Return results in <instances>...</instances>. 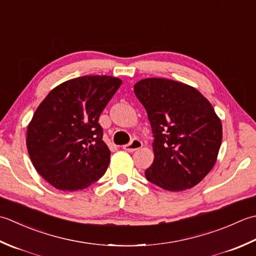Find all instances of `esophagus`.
<instances>
[{
    "mask_svg": "<svg viewBox=\"0 0 256 256\" xmlns=\"http://www.w3.org/2000/svg\"><path fill=\"white\" fill-rule=\"evenodd\" d=\"M142 147V142H140L139 139H132L128 144L124 146V149L129 151V152H132L134 150H138Z\"/></svg>",
    "mask_w": 256,
    "mask_h": 256,
    "instance_id": "34e87169",
    "label": "esophagus"
}]
</instances>
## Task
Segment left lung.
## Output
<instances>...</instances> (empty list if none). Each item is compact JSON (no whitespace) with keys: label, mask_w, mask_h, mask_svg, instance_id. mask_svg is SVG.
I'll list each match as a JSON object with an SVG mask.
<instances>
[{"label":"left lung","mask_w":256,"mask_h":256,"mask_svg":"<svg viewBox=\"0 0 256 256\" xmlns=\"http://www.w3.org/2000/svg\"><path fill=\"white\" fill-rule=\"evenodd\" d=\"M154 134L152 164L144 171L151 184L169 191L194 186L214 166L222 142V124L196 88L164 78L134 86Z\"/></svg>","instance_id":"left-lung-1"}]
</instances>
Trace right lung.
Returning a JSON list of instances; mask_svg holds the SVG:
<instances>
[{"instance_id": "1", "label": "right lung", "mask_w": 256, "mask_h": 256, "mask_svg": "<svg viewBox=\"0 0 256 256\" xmlns=\"http://www.w3.org/2000/svg\"><path fill=\"white\" fill-rule=\"evenodd\" d=\"M112 76H82L55 87L28 128L30 158L56 189H85L105 174L110 150L99 116L122 85Z\"/></svg>"}]
</instances>
